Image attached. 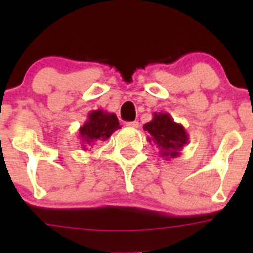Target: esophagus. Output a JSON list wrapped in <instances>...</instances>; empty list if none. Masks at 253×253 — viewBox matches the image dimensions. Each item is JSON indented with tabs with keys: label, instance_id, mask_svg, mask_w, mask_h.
<instances>
[{
	"label": "esophagus",
	"instance_id": "34e87169",
	"mask_svg": "<svg viewBox=\"0 0 253 253\" xmlns=\"http://www.w3.org/2000/svg\"><path fill=\"white\" fill-rule=\"evenodd\" d=\"M127 126L132 127V128H138L139 127V122L138 121H131V122H127Z\"/></svg>",
	"mask_w": 253,
	"mask_h": 253
}]
</instances>
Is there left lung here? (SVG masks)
Wrapping results in <instances>:
<instances>
[{"instance_id":"left-lung-1","label":"left lung","mask_w":253,"mask_h":253,"mask_svg":"<svg viewBox=\"0 0 253 253\" xmlns=\"http://www.w3.org/2000/svg\"><path fill=\"white\" fill-rule=\"evenodd\" d=\"M143 129L150 134L148 141L157 145L159 155L164 159L180 157L181 150L188 143L185 127L175 122L168 112H153L152 121L144 124Z\"/></svg>"}]
</instances>
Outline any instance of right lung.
I'll return each instance as SVG.
<instances>
[{
    "label": "right lung",
    "mask_w": 253,
    "mask_h": 253,
    "mask_svg": "<svg viewBox=\"0 0 253 253\" xmlns=\"http://www.w3.org/2000/svg\"><path fill=\"white\" fill-rule=\"evenodd\" d=\"M121 128L117 116L114 112H108L98 109L88 114L86 121L79 127L81 148L89 150L98 142H104L111 137L116 129Z\"/></svg>",
    "instance_id": "add662e5"
}]
</instances>
